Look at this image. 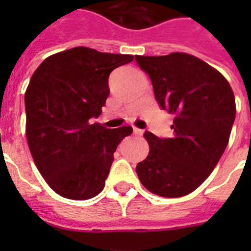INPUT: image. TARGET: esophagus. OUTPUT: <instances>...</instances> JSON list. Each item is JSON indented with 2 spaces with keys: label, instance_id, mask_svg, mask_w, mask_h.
Listing matches in <instances>:
<instances>
[{
  "label": "esophagus",
  "instance_id": "1",
  "mask_svg": "<svg viewBox=\"0 0 251 251\" xmlns=\"http://www.w3.org/2000/svg\"><path fill=\"white\" fill-rule=\"evenodd\" d=\"M143 132H145V130L143 129H139V128H133V133H134V134H136V136H142V134H143Z\"/></svg>",
  "mask_w": 251,
  "mask_h": 251
}]
</instances>
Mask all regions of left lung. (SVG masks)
Masks as SVG:
<instances>
[{
  "mask_svg": "<svg viewBox=\"0 0 251 251\" xmlns=\"http://www.w3.org/2000/svg\"><path fill=\"white\" fill-rule=\"evenodd\" d=\"M136 60L150 75L159 106L175 115L172 138L145 132L150 153L137 165V175L152 194L182 197L210 176L229 143L234 92L216 69L185 52Z\"/></svg>",
  "mask_w": 251,
  "mask_h": 251,
  "instance_id": "obj_1",
  "label": "left lung"
}]
</instances>
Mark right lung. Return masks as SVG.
<instances>
[{
  "label": "right lung",
  "instance_id": "1",
  "mask_svg": "<svg viewBox=\"0 0 251 251\" xmlns=\"http://www.w3.org/2000/svg\"><path fill=\"white\" fill-rule=\"evenodd\" d=\"M132 60L77 46L46 57L32 74L26 138L37 170L60 196L88 200L105 186L113 154L133 129H109L93 119L109 95V74Z\"/></svg>",
  "mask_w": 251,
  "mask_h": 251
}]
</instances>
